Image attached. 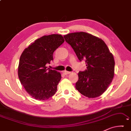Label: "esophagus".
Returning <instances> with one entry per match:
<instances>
[{"label":"esophagus","mask_w":131,"mask_h":131,"mask_svg":"<svg viewBox=\"0 0 131 131\" xmlns=\"http://www.w3.org/2000/svg\"><path fill=\"white\" fill-rule=\"evenodd\" d=\"M63 73L65 74V75H67V74H70V72H68V71H63Z\"/></svg>","instance_id":"esophagus-1"}]
</instances>
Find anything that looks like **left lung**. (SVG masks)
Returning a JSON list of instances; mask_svg holds the SVG:
<instances>
[{
	"label": "left lung",
	"mask_w": 131,
	"mask_h": 131,
	"mask_svg": "<svg viewBox=\"0 0 131 131\" xmlns=\"http://www.w3.org/2000/svg\"><path fill=\"white\" fill-rule=\"evenodd\" d=\"M78 59L86 61L87 69L79 72L76 89L89 98L100 96L111 83L115 61L103 39L89 33L77 32L63 36Z\"/></svg>",
	"instance_id": "obj_1"
}]
</instances>
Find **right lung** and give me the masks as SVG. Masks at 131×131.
<instances>
[{
	"instance_id": "right-lung-1",
	"label": "right lung",
	"mask_w": 131,
	"mask_h": 131,
	"mask_svg": "<svg viewBox=\"0 0 131 131\" xmlns=\"http://www.w3.org/2000/svg\"><path fill=\"white\" fill-rule=\"evenodd\" d=\"M63 36H42L31 43L20 56L18 76L26 92L34 99L46 100L54 95L61 79L56 70H48L47 63L53 61V53L64 42Z\"/></svg>"
}]
</instances>
